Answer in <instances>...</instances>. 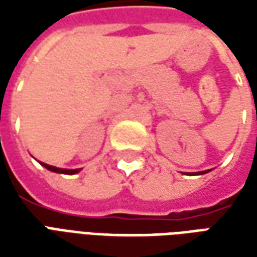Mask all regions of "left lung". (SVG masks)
I'll return each instance as SVG.
<instances>
[{"mask_svg":"<svg viewBox=\"0 0 257 257\" xmlns=\"http://www.w3.org/2000/svg\"><path fill=\"white\" fill-rule=\"evenodd\" d=\"M210 169H208V171H202V172H194V173H190V175H204V173H208L209 172Z\"/></svg>","mask_w":257,"mask_h":257,"instance_id":"left-lung-1","label":"left lung"}]
</instances>
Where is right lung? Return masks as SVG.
Here are the masks:
<instances>
[{
	"instance_id": "right-lung-1",
	"label": "right lung",
	"mask_w": 257,
	"mask_h": 257,
	"mask_svg": "<svg viewBox=\"0 0 257 257\" xmlns=\"http://www.w3.org/2000/svg\"><path fill=\"white\" fill-rule=\"evenodd\" d=\"M42 167L47 168L48 171H51V172H55V173H63V175H75V173H78L81 171V168L78 169H63V168H56V167H52V165H48L45 162H40Z\"/></svg>"
}]
</instances>
